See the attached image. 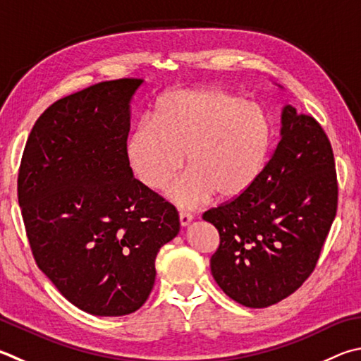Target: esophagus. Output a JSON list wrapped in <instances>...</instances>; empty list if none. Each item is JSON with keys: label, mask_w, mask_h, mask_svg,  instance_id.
I'll return each mask as SVG.
<instances>
[{"label": "esophagus", "mask_w": 361, "mask_h": 361, "mask_svg": "<svg viewBox=\"0 0 361 361\" xmlns=\"http://www.w3.org/2000/svg\"><path fill=\"white\" fill-rule=\"evenodd\" d=\"M191 221H192V214L185 213V212L180 213V224L183 227H188L189 224H191Z\"/></svg>", "instance_id": "esophagus-1"}]
</instances>
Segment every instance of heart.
Segmentation results:
<instances>
[{
	"instance_id": "obj_1",
	"label": "heart",
	"mask_w": 361,
	"mask_h": 361,
	"mask_svg": "<svg viewBox=\"0 0 361 361\" xmlns=\"http://www.w3.org/2000/svg\"><path fill=\"white\" fill-rule=\"evenodd\" d=\"M273 126L267 110L219 87L175 90L162 94L152 120H142L126 140V158L135 178L169 188L180 207H197L213 194L232 200L251 189L270 156Z\"/></svg>"
}]
</instances>
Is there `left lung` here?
<instances>
[{"label": "left lung", "mask_w": 361, "mask_h": 361, "mask_svg": "<svg viewBox=\"0 0 361 361\" xmlns=\"http://www.w3.org/2000/svg\"><path fill=\"white\" fill-rule=\"evenodd\" d=\"M338 208L330 140L310 114L284 106L281 140L240 197L203 213L219 232L216 283L237 303L267 307L314 271Z\"/></svg>", "instance_id": "8db88e82"}]
</instances>
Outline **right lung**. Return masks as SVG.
I'll use <instances>...</instances> for the list:
<instances>
[{
    "instance_id": "obj_1",
    "label": "right lung",
    "mask_w": 361,
    "mask_h": 361,
    "mask_svg": "<svg viewBox=\"0 0 361 361\" xmlns=\"http://www.w3.org/2000/svg\"><path fill=\"white\" fill-rule=\"evenodd\" d=\"M142 78L96 83L37 118L18 170V205L37 267L93 316L139 310L178 212L134 178L126 158L130 101Z\"/></svg>"
}]
</instances>
